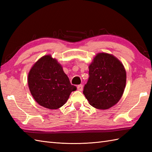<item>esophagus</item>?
Instances as JSON below:
<instances>
[{"label": "esophagus", "mask_w": 152, "mask_h": 152, "mask_svg": "<svg viewBox=\"0 0 152 152\" xmlns=\"http://www.w3.org/2000/svg\"><path fill=\"white\" fill-rule=\"evenodd\" d=\"M77 89H78V91H82V90H83V86L82 85H78V86H77Z\"/></svg>", "instance_id": "1"}]
</instances>
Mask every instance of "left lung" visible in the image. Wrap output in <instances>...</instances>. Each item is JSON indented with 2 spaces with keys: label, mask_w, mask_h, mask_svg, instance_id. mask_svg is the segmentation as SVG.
I'll return each mask as SVG.
<instances>
[{
  "label": "left lung",
  "mask_w": 152,
  "mask_h": 152,
  "mask_svg": "<svg viewBox=\"0 0 152 152\" xmlns=\"http://www.w3.org/2000/svg\"><path fill=\"white\" fill-rule=\"evenodd\" d=\"M89 79L83 93L90 105L106 110L117 104L124 92L126 71L117 58L99 53L89 66Z\"/></svg>",
  "instance_id": "8db88e82"
}]
</instances>
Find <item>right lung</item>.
I'll return each mask as SVG.
<instances>
[{
  "label": "right lung",
  "instance_id": "obj_1",
  "mask_svg": "<svg viewBox=\"0 0 152 152\" xmlns=\"http://www.w3.org/2000/svg\"><path fill=\"white\" fill-rule=\"evenodd\" d=\"M28 85L38 104L48 109H57L65 104L76 87L71 85L58 61L47 55L34 63L28 74Z\"/></svg>",
  "mask_w": 152,
  "mask_h": 152
}]
</instances>
